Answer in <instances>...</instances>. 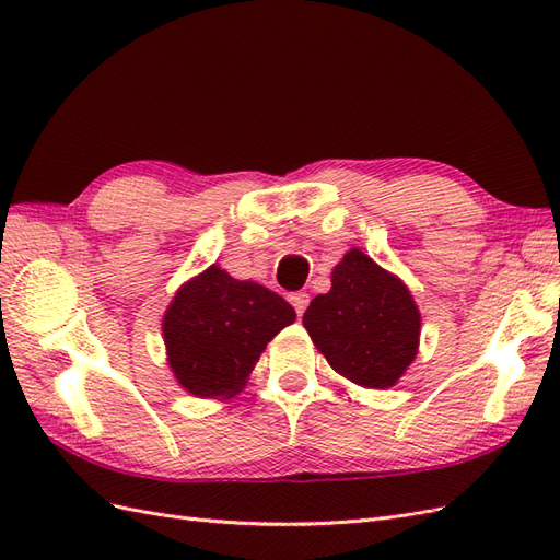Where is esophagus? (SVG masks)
Masks as SVG:
<instances>
[{"mask_svg":"<svg viewBox=\"0 0 560 560\" xmlns=\"http://www.w3.org/2000/svg\"><path fill=\"white\" fill-rule=\"evenodd\" d=\"M308 301H311V296H308L306 292H292V294H290V303H292L294 311H296L299 315H303V311L308 308Z\"/></svg>","mask_w":560,"mask_h":560,"instance_id":"1","label":"esophagus"}]
</instances>
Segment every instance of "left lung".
<instances>
[{
    "label": "left lung",
    "mask_w": 560,
    "mask_h": 560,
    "mask_svg": "<svg viewBox=\"0 0 560 560\" xmlns=\"http://www.w3.org/2000/svg\"><path fill=\"white\" fill-rule=\"evenodd\" d=\"M420 311L395 273L352 247L331 270V290L303 313V327L329 366L362 387H393L420 343Z\"/></svg>",
    "instance_id": "8db88e82"
}]
</instances>
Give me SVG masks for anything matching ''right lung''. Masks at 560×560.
Masks as SVG:
<instances>
[{
  "label": "right lung",
  "instance_id": "right-lung-1",
  "mask_svg": "<svg viewBox=\"0 0 560 560\" xmlns=\"http://www.w3.org/2000/svg\"><path fill=\"white\" fill-rule=\"evenodd\" d=\"M296 319L280 294L208 266L186 280L163 317L167 364L186 393L231 399L273 338Z\"/></svg>",
  "mask_w": 560,
  "mask_h": 560
}]
</instances>
